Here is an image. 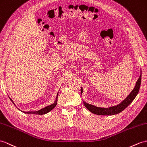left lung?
<instances>
[{
	"label": "left lung",
	"mask_w": 147,
	"mask_h": 147,
	"mask_svg": "<svg viewBox=\"0 0 147 147\" xmlns=\"http://www.w3.org/2000/svg\"><path fill=\"white\" fill-rule=\"evenodd\" d=\"M141 80H142V70H141V74L137 82H136V84L134 88L133 89L130 94L128 95L126 98H125L124 100H123L119 105L110 107L109 108H102V107H97L96 106H94L91 104H89V103H86L84 101V104L85 107L87 108L90 112L96 114V115H116L120 113L121 112L127 108V107L129 105L130 103L133 102L136 96L138 94L140 87V84H141ZM83 92V90H82V88H81V94Z\"/></svg>",
	"instance_id": "1"
}]
</instances>
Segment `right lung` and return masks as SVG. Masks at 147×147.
Segmentation results:
<instances>
[{"instance_id": "obj_1", "label": "right lung", "mask_w": 147, "mask_h": 147, "mask_svg": "<svg viewBox=\"0 0 147 147\" xmlns=\"http://www.w3.org/2000/svg\"><path fill=\"white\" fill-rule=\"evenodd\" d=\"M57 97H58V93H57V97H56V99H55L54 103H52V105H50L47 107H45V108H44V109H42L41 110H39L38 111H35V112H23L25 113H28V114H36V115H44V114L47 113L48 112H50V111H51L53 108H54V107H55V106L57 105ZM10 100L13 102V103H14L12 99H10Z\"/></svg>"}]
</instances>
